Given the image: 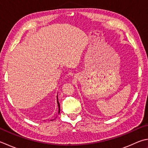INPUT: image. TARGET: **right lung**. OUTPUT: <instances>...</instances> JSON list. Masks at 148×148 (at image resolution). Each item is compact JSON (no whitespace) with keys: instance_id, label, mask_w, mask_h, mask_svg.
<instances>
[{"instance_id":"right-lung-1","label":"right lung","mask_w":148,"mask_h":148,"mask_svg":"<svg viewBox=\"0 0 148 148\" xmlns=\"http://www.w3.org/2000/svg\"><path fill=\"white\" fill-rule=\"evenodd\" d=\"M57 102H58V114H60V103L58 102V96H57ZM52 121V120H51Z\"/></svg>"}]
</instances>
